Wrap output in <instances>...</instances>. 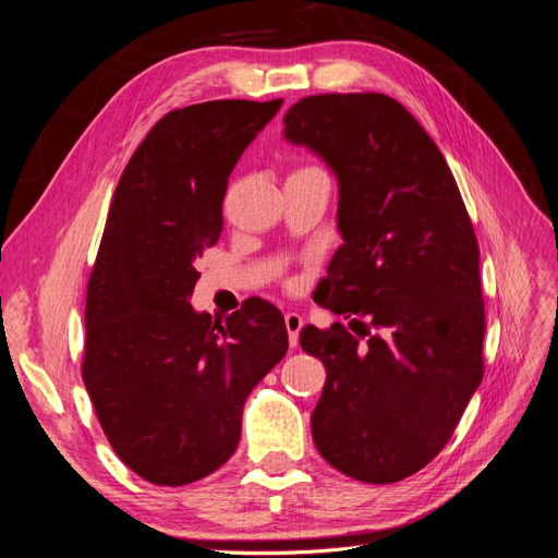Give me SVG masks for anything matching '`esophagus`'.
Masks as SVG:
<instances>
[{
	"label": "esophagus",
	"mask_w": 558,
	"mask_h": 558,
	"mask_svg": "<svg viewBox=\"0 0 558 558\" xmlns=\"http://www.w3.org/2000/svg\"><path fill=\"white\" fill-rule=\"evenodd\" d=\"M283 324H286V330H289V342H291V347L295 349V347H298L300 330H302V316H300L298 312H286Z\"/></svg>",
	"instance_id": "obj_1"
}]
</instances>
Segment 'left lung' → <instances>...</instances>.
I'll return each mask as SVG.
<instances>
[{
  "mask_svg": "<svg viewBox=\"0 0 558 558\" xmlns=\"http://www.w3.org/2000/svg\"><path fill=\"white\" fill-rule=\"evenodd\" d=\"M283 125L340 183L344 244L320 305L357 332H300L328 375L314 442L353 480L400 482L442 451L484 375L475 230L440 148L393 97H302Z\"/></svg>",
  "mask_w": 558,
  "mask_h": 558,
  "instance_id": "1",
  "label": "left lung"
}]
</instances>
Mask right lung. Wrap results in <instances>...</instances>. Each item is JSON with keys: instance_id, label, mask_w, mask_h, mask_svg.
Wrapping results in <instances>:
<instances>
[{"instance_id": "obj_1", "label": "right lung", "mask_w": 558, "mask_h": 558, "mask_svg": "<svg viewBox=\"0 0 558 558\" xmlns=\"http://www.w3.org/2000/svg\"><path fill=\"white\" fill-rule=\"evenodd\" d=\"M283 99H214L150 128L116 185L88 279L81 375L109 445L150 484L211 475L238 449L244 402L289 349L281 312H195V263L223 230L228 177Z\"/></svg>"}]
</instances>
